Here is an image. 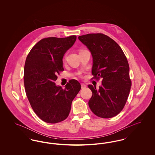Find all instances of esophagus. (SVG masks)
<instances>
[{
  "label": "esophagus",
  "mask_w": 155,
  "mask_h": 155,
  "mask_svg": "<svg viewBox=\"0 0 155 155\" xmlns=\"http://www.w3.org/2000/svg\"><path fill=\"white\" fill-rule=\"evenodd\" d=\"M87 88V85L84 84H81V89H85Z\"/></svg>",
  "instance_id": "esophagus-1"
}]
</instances>
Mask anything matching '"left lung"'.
I'll return each instance as SVG.
<instances>
[{"mask_svg":"<svg viewBox=\"0 0 155 155\" xmlns=\"http://www.w3.org/2000/svg\"><path fill=\"white\" fill-rule=\"evenodd\" d=\"M78 39L91 52L92 79L102 80L99 90L88 85L92 92L89 106L99 117H114L123 109L131 87L127 58L121 47L103 34H88Z\"/></svg>","mask_w":155,"mask_h":155,"instance_id":"obj_1","label":"left lung"}]
</instances>
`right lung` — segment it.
I'll use <instances>...</instances> for the list:
<instances>
[{
  "instance_id": "add662e5",
  "label": "right lung",
  "mask_w": 155,
  "mask_h": 155,
  "mask_svg": "<svg viewBox=\"0 0 155 155\" xmlns=\"http://www.w3.org/2000/svg\"><path fill=\"white\" fill-rule=\"evenodd\" d=\"M77 37H49L40 40L27 55L24 82L27 98L37 116L54 124L68 116L71 103L81 89L80 82L71 80L65 88L57 87L58 74L64 71L63 58Z\"/></svg>"
}]
</instances>
